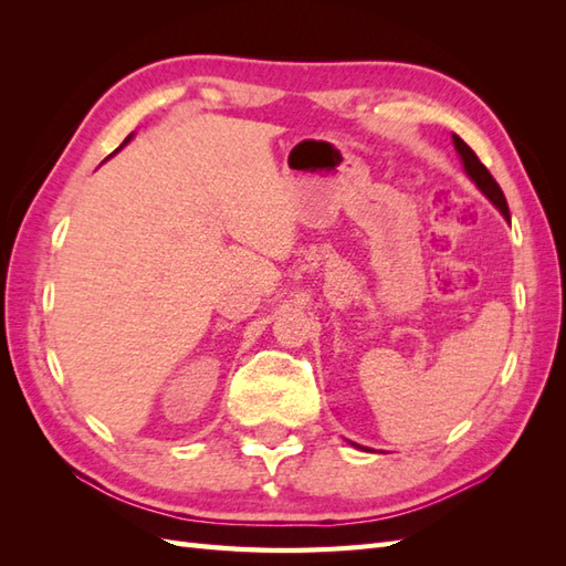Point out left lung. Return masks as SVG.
<instances>
[{
	"label": "left lung",
	"instance_id": "left-lung-1",
	"mask_svg": "<svg viewBox=\"0 0 566 566\" xmlns=\"http://www.w3.org/2000/svg\"><path fill=\"white\" fill-rule=\"evenodd\" d=\"M452 140H454V148H457V153H460V158H462V163H464V170H467V175L474 179L476 182V187L484 191V195L496 203L499 207V211L506 216V219H511V213H509V203H506V197H503V191H501V187H499V182L494 177H491V172L486 170V165L476 158V153L467 146V143L460 138V136H452Z\"/></svg>",
	"mask_w": 566,
	"mask_h": 566
}]
</instances>
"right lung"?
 Listing matches in <instances>:
<instances>
[{
  "label": "right lung",
  "instance_id": "add662e5",
  "mask_svg": "<svg viewBox=\"0 0 566 566\" xmlns=\"http://www.w3.org/2000/svg\"><path fill=\"white\" fill-rule=\"evenodd\" d=\"M128 140H130V136H128V138H126V140H124V143H128Z\"/></svg>",
  "mask_w": 566,
  "mask_h": 566
}]
</instances>
